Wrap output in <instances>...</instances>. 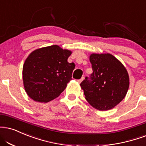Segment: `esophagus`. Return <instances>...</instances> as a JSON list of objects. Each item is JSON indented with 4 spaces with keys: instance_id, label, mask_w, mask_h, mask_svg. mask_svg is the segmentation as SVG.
Instances as JSON below:
<instances>
[{
    "instance_id": "esophagus-1",
    "label": "esophagus",
    "mask_w": 146,
    "mask_h": 146,
    "mask_svg": "<svg viewBox=\"0 0 146 146\" xmlns=\"http://www.w3.org/2000/svg\"><path fill=\"white\" fill-rule=\"evenodd\" d=\"M83 80H84V78H81V79H80V80H78V83H79V84H80V83H81V82H82V81H83Z\"/></svg>"
}]
</instances>
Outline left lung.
I'll use <instances>...</instances> for the list:
<instances>
[{"label": "left lung", "instance_id": "8db88e82", "mask_svg": "<svg viewBox=\"0 0 146 146\" xmlns=\"http://www.w3.org/2000/svg\"><path fill=\"white\" fill-rule=\"evenodd\" d=\"M93 73L90 80L86 78L80 84L85 99L99 111L111 110L126 95L129 88V75L125 66L109 53L90 55Z\"/></svg>", "mask_w": 146, "mask_h": 146}]
</instances>
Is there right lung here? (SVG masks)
Returning a JSON list of instances; mask_svg holds the SVG:
<instances>
[{
  "label": "right lung",
  "instance_id": "right-lung-1",
  "mask_svg": "<svg viewBox=\"0 0 146 146\" xmlns=\"http://www.w3.org/2000/svg\"><path fill=\"white\" fill-rule=\"evenodd\" d=\"M71 50L54 45L33 51L22 68L24 90L31 99L47 103L56 99L66 88L75 68L68 63Z\"/></svg>",
  "mask_w": 146,
  "mask_h": 146
}]
</instances>
